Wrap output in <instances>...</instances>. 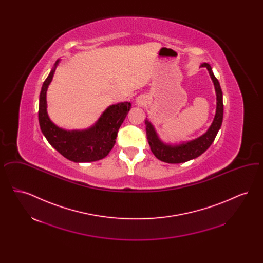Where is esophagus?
Returning a JSON list of instances; mask_svg holds the SVG:
<instances>
[{"instance_id":"esophagus-1","label":"esophagus","mask_w":263,"mask_h":263,"mask_svg":"<svg viewBox=\"0 0 263 263\" xmlns=\"http://www.w3.org/2000/svg\"><path fill=\"white\" fill-rule=\"evenodd\" d=\"M136 102H137V104H139V105H142V104H144L145 100H144V98H142V97H139L137 100H136Z\"/></svg>"}]
</instances>
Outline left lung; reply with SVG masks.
Masks as SVG:
<instances>
[{"mask_svg":"<svg viewBox=\"0 0 263 263\" xmlns=\"http://www.w3.org/2000/svg\"><path fill=\"white\" fill-rule=\"evenodd\" d=\"M200 67H205L208 70L216 92V113L211 125L209 126L204 134L189 141L180 142L179 144H167L159 137L155 126L151 123L150 120L147 118L145 120L147 139L150 145L151 151L157 159L164 163H185L199 157L212 145L222 125L224 105L223 92L219 81L213 74L212 68L208 63H202Z\"/></svg>","mask_w":263,"mask_h":263,"instance_id":"8db88e82","label":"left lung"}]
</instances>
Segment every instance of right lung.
Returning a JSON list of instances; mask_svg holds the SVG:
<instances>
[{"mask_svg": "<svg viewBox=\"0 0 263 263\" xmlns=\"http://www.w3.org/2000/svg\"><path fill=\"white\" fill-rule=\"evenodd\" d=\"M60 61L59 59L55 63L40 91L38 120L41 132L55 150L72 162L88 163L101 160L112 149L131 103L124 101L109 105L97 122L87 129L66 130L56 125L47 112L46 93Z\"/></svg>", "mask_w": 263, "mask_h": 263, "instance_id": "add662e5", "label": "right lung"}]
</instances>
